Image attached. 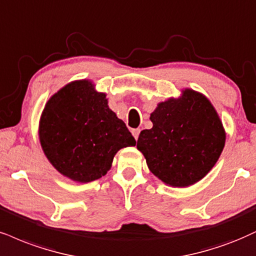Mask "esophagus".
<instances>
[{"label":"esophagus","mask_w":256,"mask_h":256,"mask_svg":"<svg viewBox=\"0 0 256 256\" xmlns=\"http://www.w3.org/2000/svg\"><path fill=\"white\" fill-rule=\"evenodd\" d=\"M132 133H133V136L135 138V140H138V134H140V129H133V130H132Z\"/></svg>","instance_id":"1"}]
</instances>
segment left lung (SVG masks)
Wrapping results in <instances>:
<instances>
[{
  "mask_svg": "<svg viewBox=\"0 0 256 256\" xmlns=\"http://www.w3.org/2000/svg\"><path fill=\"white\" fill-rule=\"evenodd\" d=\"M153 127L138 135V150L154 176L174 188H186L208 174L217 162L226 133L215 108L194 90L158 104Z\"/></svg>",
  "mask_w": 256,
  "mask_h": 256,
  "instance_id": "left-lung-1",
  "label": "left lung"
}]
</instances>
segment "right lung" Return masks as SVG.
<instances>
[{"label": "right lung", "instance_id": "right-lung-1", "mask_svg": "<svg viewBox=\"0 0 256 256\" xmlns=\"http://www.w3.org/2000/svg\"><path fill=\"white\" fill-rule=\"evenodd\" d=\"M44 153L58 172L89 182L106 174L114 156L136 144L108 106L106 94L88 80L74 82L47 102L39 126Z\"/></svg>", "mask_w": 256, "mask_h": 256}]
</instances>
